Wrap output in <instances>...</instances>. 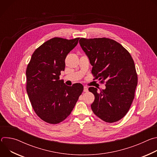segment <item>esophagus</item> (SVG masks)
Returning a JSON list of instances; mask_svg holds the SVG:
<instances>
[{"label": "esophagus", "mask_w": 157, "mask_h": 157, "mask_svg": "<svg viewBox=\"0 0 157 157\" xmlns=\"http://www.w3.org/2000/svg\"><path fill=\"white\" fill-rule=\"evenodd\" d=\"M88 91V87L86 86H84V92H87Z\"/></svg>", "instance_id": "34e87169"}]
</instances>
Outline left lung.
Masks as SVG:
<instances>
[{
    "label": "left lung",
    "instance_id": "1",
    "mask_svg": "<svg viewBox=\"0 0 157 157\" xmlns=\"http://www.w3.org/2000/svg\"><path fill=\"white\" fill-rule=\"evenodd\" d=\"M79 43L93 66L94 79L105 81V89L99 92L96 87H89L95 96L92 110L106 122L121 120L130 107L138 81L130 54L120 43L107 38H81Z\"/></svg>",
    "mask_w": 157,
    "mask_h": 157
}]
</instances>
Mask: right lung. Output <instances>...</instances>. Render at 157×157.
I'll return each instance as SVG.
<instances>
[{"label": "right lung", "instance_id": "obj_1", "mask_svg": "<svg viewBox=\"0 0 157 157\" xmlns=\"http://www.w3.org/2000/svg\"><path fill=\"white\" fill-rule=\"evenodd\" d=\"M79 39L55 37L47 41L33 52L27 66L26 88L29 99L36 115L47 123L63 121L83 91L80 83L68 86L59 80L66 57Z\"/></svg>", "mask_w": 157, "mask_h": 157}]
</instances>
